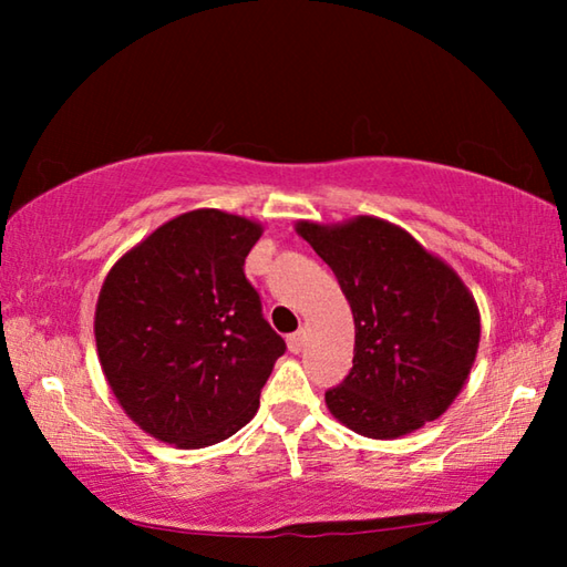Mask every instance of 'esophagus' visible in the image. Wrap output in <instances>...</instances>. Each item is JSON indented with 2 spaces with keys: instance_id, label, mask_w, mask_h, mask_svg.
Instances as JSON below:
<instances>
[{
  "instance_id": "1",
  "label": "esophagus",
  "mask_w": 567,
  "mask_h": 567,
  "mask_svg": "<svg viewBox=\"0 0 567 567\" xmlns=\"http://www.w3.org/2000/svg\"><path fill=\"white\" fill-rule=\"evenodd\" d=\"M302 344H305V332L302 330H297V332L290 334V338H287V348H290V352H300Z\"/></svg>"
}]
</instances>
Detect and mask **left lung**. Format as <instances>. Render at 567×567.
<instances>
[{"mask_svg":"<svg viewBox=\"0 0 567 567\" xmlns=\"http://www.w3.org/2000/svg\"><path fill=\"white\" fill-rule=\"evenodd\" d=\"M332 267L354 318L352 370L324 402L364 437H400L443 415L475 362L480 315L450 267L375 217L297 225Z\"/></svg>","mask_w":567,"mask_h":567,"instance_id":"left-lung-1","label":"left lung"}]
</instances>
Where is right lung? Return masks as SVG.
<instances>
[{"mask_svg":"<svg viewBox=\"0 0 567 567\" xmlns=\"http://www.w3.org/2000/svg\"><path fill=\"white\" fill-rule=\"evenodd\" d=\"M262 227L195 209L130 249L102 285L94 338L124 412L162 443L205 447L255 417L287 344L245 257Z\"/></svg>","mask_w":567,"mask_h":567,"instance_id":"right-lung-1","label":"right lung"}]
</instances>
